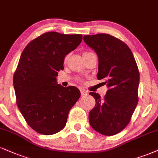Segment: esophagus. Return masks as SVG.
<instances>
[{"mask_svg": "<svg viewBox=\"0 0 158 158\" xmlns=\"http://www.w3.org/2000/svg\"><path fill=\"white\" fill-rule=\"evenodd\" d=\"M88 93L87 91H85V89H81V96H85V95H87Z\"/></svg>", "mask_w": 158, "mask_h": 158, "instance_id": "1", "label": "esophagus"}]
</instances>
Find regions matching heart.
Segmentation results:
<instances>
[{"instance_id":"b5f03b06","label":"heart","mask_w":158,"mask_h":158,"mask_svg":"<svg viewBox=\"0 0 158 158\" xmlns=\"http://www.w3.org/2000/svg\"><path fill=\"white\" fill-rule=\"evenodd\" d=\"M87 53H89V52H84V53H83V55H85V54H87ZM68 57H68V56H66V57H65V59H64V61H65V62H66V61H67Z\"/></svg>"}]
</instances>
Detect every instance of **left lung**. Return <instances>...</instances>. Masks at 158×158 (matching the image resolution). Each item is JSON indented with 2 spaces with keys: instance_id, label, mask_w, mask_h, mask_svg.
Listing matches in <instances>:
<instances>
[{
  "instance_id": "1",
  "label": "left lung",
  "mask_w": 158,
  "mask_h": 158,
  "mask_svg": "<svg viewBox=\"0 0 158 158\" xmlns=\"http://www.w3.org/2000/svg\"><path fill=\"white\" fill-rule=\"evenodd\" d=\"M83 39L98 57V79H103L109 87L103 98L98 93H89L95 100L89 113V124L101 134L115 135L129 123L139 101L136 62L127 45L112 35L99 33Z\"/></svg>"
}]
</instances>
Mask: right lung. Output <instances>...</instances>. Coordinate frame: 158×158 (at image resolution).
Returning a JSON list of instances; mask_svg holds the SVG:
<instances>
[{
    "mask_svg": "<svg viewBox=\"0 0 158 158\" xmlns=\"http://www.w3.org/2000/svg\"><path fill=\"white\" fill-rule=\"evenodd\" d=\"M82 41V35L47 32L31 41L21 54L13 78L17 106L37 133L52 135L65 126L70 109L80 98L79 89L57 84L65 55Z\"/></svg>",
    "mask_w": 158,
    "mask_h": 158,
    "instance_id": "add662e5",
    "label": "right lung"
}]
</instances>
